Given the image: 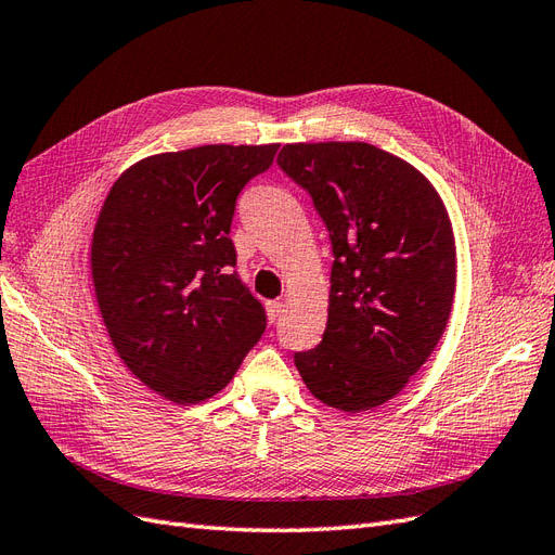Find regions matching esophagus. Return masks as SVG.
Segmentation results:
<instances>
[{
  "label": "esophagus",
  "mask_w": 555,
  "mask_h": 555,
  "mask_svg": "<svg viewBox=\"0 0 555 555\" xmlns=\"http://www.w3.org/2000/svg\"><path fill=\"white\" fill-rule=\"evenodd\" d=\"M282 310H284L282 300H268V304H266V312H268V319H271V322H275V319L282 314Z\"/></svg>",
  "instance_id": "obj_1"
}]
</instances>
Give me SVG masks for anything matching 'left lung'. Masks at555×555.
Instances as JSON below:
<instances>
[{"label": "left lung", "instance_id": "8db88e82", "mask_svg": "<svg viewBox=\"0 0 555 555\" xmlns=\"http://www.w3.org/2000/svg\"><path fill=\"white\" fill-rule=\"evenodd\" d=\"M278 164L312 196L335 257L324 338L294 363L324 405L379 408L449 322L456 241L444 201L410 162L361 141L287 143Z\"/></svg>", "mask_w": 555, "mask_h": 555}]
</instances>
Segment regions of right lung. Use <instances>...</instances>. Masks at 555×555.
<instances>
[{
	"mask_svg": "<svg viewBox=\"0 0 555 555\" xmlns=\"http://www.w3.org/2000/svg\"><path fill=\"white\" fill-rule=\"evenodd\" d=\"M280 143L198 145L131 164L99 210L90 268L117 357L176 405L220 393L266 328L233 273L229 231L249 178Z\"/></svg>",
	"mask_w": 555,
	"mask_h": 555,
	"instance_id": "obj_1",
	"label": "right lung"
}]
</instances>
